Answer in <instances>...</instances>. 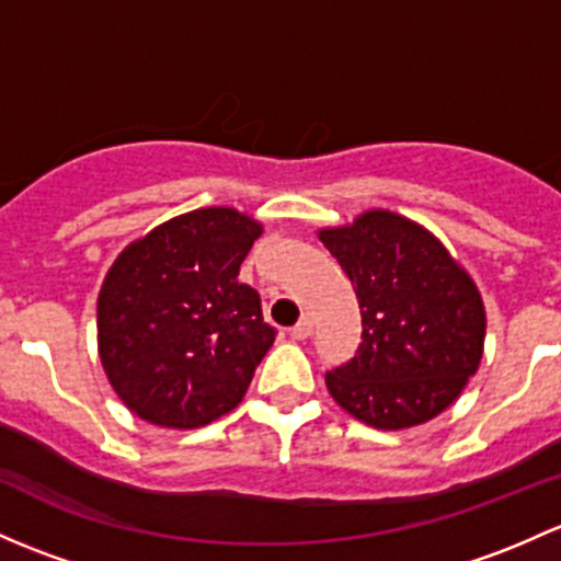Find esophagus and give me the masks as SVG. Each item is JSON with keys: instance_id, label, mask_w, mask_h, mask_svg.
Returning a JSON list of instances; mask_svg holds the SVG:
<instances>
[{"instance_id": "34e87169", "label": "esophagus", "mask_w": 561, "mask_h": 561, "mask_svg": "<svg viewBox=\"0 0 561 561\" xmlns=\"http://www.w3.org/2000/svg\"><path fill=\"white\" fill-rule=\"evenodd\" d=\"M290 335H293V339H296V341L309 339V335H311V320H309V317H300L296 325L290 328Z\"/></svg>"}]
</instances>
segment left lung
Instances as JSON below:
<instances>
[{"mask_svg": "<svg viewBox=\"0 0 561 561\" xmlns=\"http://www.w3.org/2000/svg\"><path fill=\"white\" fill-rule=\"evenodd\" d=\"M363 317L357 355L325 376L363 424L405 430L446 411L479 370L486 309L473 276L433 231L389 209L317 231Z\"/></svg>", "mask_w": 561, "mask_h": 561, "instance_id": "obj_1", "label": "left lung"}]
</instances>
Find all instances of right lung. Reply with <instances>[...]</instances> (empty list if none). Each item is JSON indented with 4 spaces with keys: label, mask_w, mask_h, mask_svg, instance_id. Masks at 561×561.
Wrapping results in <instances>:
<instances>
[{
    "label": "right lung",
    "mask_w": 561,
    "mask_h": 561,
    "mask_svg": "<svg viewBox=\"0 0 561 561\" xmlns=\"http://www.w3.org/2000/svg\"><path fill=\"white\" fill-rule=\"evenodd\" d=\"M263 226L204 206L134 239L96 300V341L112 389L139 420L196 430L244 398L276 339L239 265Z\"/></svg>",
    "instance_id": "1"
}]
</instances>
